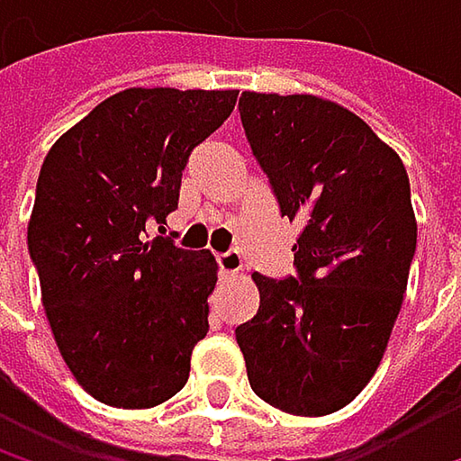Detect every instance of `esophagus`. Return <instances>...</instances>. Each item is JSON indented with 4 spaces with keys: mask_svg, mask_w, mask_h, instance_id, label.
<instances>
[{
    "mask_svg": "<svg viewBox=\"0 0 461 461\" xmlns=\"http://www.w3.org/2000/svg\"><path fill=\"white\" fill-rule=\"evenodd\" d=\"M216 261H219L221 277H234L237 272H242V256H240V250L219 253V256H216Z\"/></svg>",
    "mask_w": 461,
    "mask_h": 461,
    "instance_id": "34e87169",
    "label": "esophagus"
}]
</instances>
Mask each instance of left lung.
<instances>
[{
	"mask_svg": "<svg viewBox=\"0 0 461 461\" xmlns=\"http://www.w3.org/2000/svg\"><path fill=\"white\" fill-rule=\"evenodd\" d=\"M237 109L280 213L302 224L296 275H253L258 312L234 330L248 382L285 414H333L371 382L403 304L416 250L409 173L333 101L242 93Z\"/></svg>",
	"mask_w": 461,
	"mask_h": 461,
	"instance_id": "8db88e82",
	"label": "left lung"
}]
</instances>
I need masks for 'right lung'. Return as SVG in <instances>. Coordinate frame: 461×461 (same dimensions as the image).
<instances>
[{
  "label": "right lung",
  "instance_id": "add662e5",
  "mask_svg": "<svg viewBox=\"0 0 461 461\" xmlns=\"http://www.w3.org/2000/svg\"><path fill=\"white\" fill-rule=\"evenodd\" d=\"M234 104L237 90L131 87L47 151L29 253L68 371L106 406L151 409L189 379L219 267L146 230L178 208L192 149Z\"/></svg>",
  "mask_w": 461,
  "mask_h": 461
}]
</instances>
